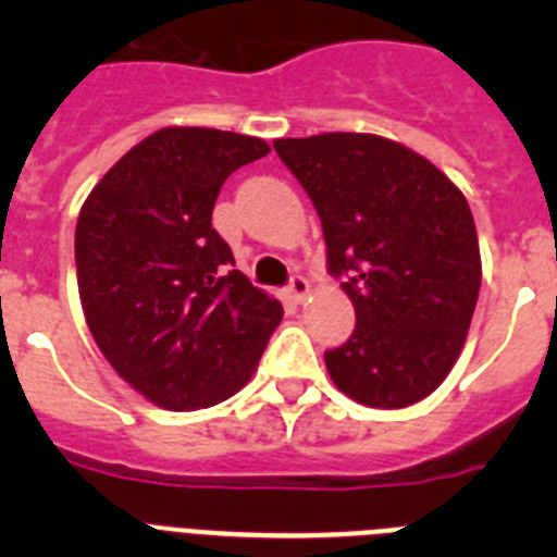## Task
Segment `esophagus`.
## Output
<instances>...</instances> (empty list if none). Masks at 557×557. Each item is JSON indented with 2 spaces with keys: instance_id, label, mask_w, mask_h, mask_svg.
<instances>
[{
  "instance_id": "obj_1",
  "label": "esophagus",
  "mask_w": 557,
  "mask_h": 557,
  "mask_svg": "<svg viewBox=\"0 0 557 557\" xmlns=\"http://www.w3.org/2000/svg\"><path fill=\"white\" fill-rule=\"evenodd\" d=\"M287 289H289V295H293L295 301L304 304V301H307V295H309V282L304 278V275H293V278H289V284H287Z\"/></svg>"
}]
</instances>
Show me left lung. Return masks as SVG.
I'll list each match as a JSON object with an SVG mask.
<instances>
[{"instance_id": "left-lung-1", "label": "left lung", "mask_w": 557, "mask_h": 557, "mask_svg": "<svg viewBox=\"0 0 557 557\" xmlns=\"http://www.w3.org/2000/svg\"><path fill=\"white\" fill-rule=\"evenodd\" d=\"M301 181L357 326L326 351L348 398L379 410L430 396L462 351L482 282L462 191L424 156L373 133L275 139Z\"/></svg>"}]
</instances>
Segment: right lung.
<instances>
[{"label":"right lung","instance_id":"add662e5","mask_svg":"<svg viewBox=\"0 0 557 557\" xmlns=\"http://www.w3.org/2000/svg\"><path fill=\"white\" fill-rule=\"evenodd\" d=\"M268 141L214 127H161L127 150L77 218V289L111 368L152 405L200 410L248 385L282 304L234 268L211 228L231 172Z\"/></svg>","mask_w":557,"mask_h":557}]
</instances>
